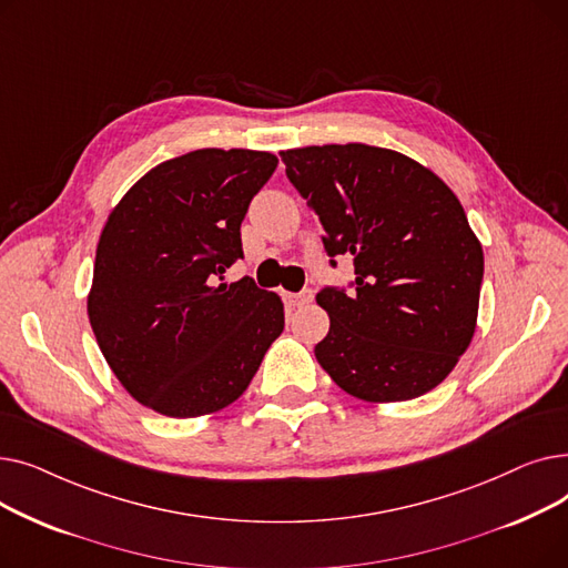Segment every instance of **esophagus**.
Segmentation results:
<instances>
[{
    "mask_svg": "<svg viewBox=\"0 0 568 568\" xmlns=\"http://www.w3.org/2000/svg\"><path fill=\"white\" fill-rule=\"evenodd\" d=\"M285 302H287L292 308L308 306V304L313 302V292H311V290H302V292H294V294H285Z\"/></svg>",
    "mask_w": 568,
    "mask_h": 568,
    "instance_id": "34e87169",
    "label": "esophagus"
}]
</instances>
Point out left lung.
I'll return each mask as SVG.
<instances>
[{"instance_id":"obj_1","label":"left lung","mask_w":568,"mask_h":568,"mask_svg":"<svg viewBox=\"0 0 568 568\" xmlns=\"http://www.w3.org/2000/svg\"><path fill=\"white\" fill-rule=\"evenodd\" d=\"M308 202L326 255L354 262V281L322 287L329 334L320 366L354 398L424 396L469 347L484 281V251L465 209L437 174L362 142L281 152Z\"/></svg>"}]
</instances>
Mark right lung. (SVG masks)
I'll return each mask as SVG.
<instances>
[{
    "label": "right lung",
    "instance_id": "add662e5",
    "mask_svg": "<svg viewBox=\"0 0 568 568\" xmlns=\"http://www.w3.org/2000/svg\"><path fill=\"white\" fill-rule=\"evenodd\" d=\"M278 159L197 149L149 170L110 214L87 313L108 366L144 407L212 414L246 392L285 326L281 296L223 274Z\"/></svg>",
    "mask_w": 568,
    "mask_h": 568
}]
</instances>
